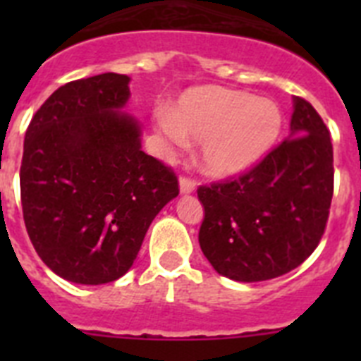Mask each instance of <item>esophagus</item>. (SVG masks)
<instances>
[{"mask_svg":"<svg viewBox=\"0 0 361 361\" xmlns=\"http://www.w3.org/2000/svg\"><path fill=\"white\" fill-rule=\"evenodd\" d=\"M178 190H180L183 195L193 193V190H195V180H191L188 177H180V180H178Z\"/></svg>","mask_w":361,"mask_h":361,"instance_id":"esophagus-1","label":"esophagus"}]
</instances>
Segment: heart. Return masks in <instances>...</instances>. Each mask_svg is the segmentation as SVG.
<instances>
[{"label": "heart", "instance_id": "1", "mask_svg": "<svg viewBox=\"0 0 361 361\" xmlns=\"http://www.w3.org/2000/svg\"><path fill=\"white\" fill-rule=\"evenodd\" d=\"M157 128L173 145L200 142L206 175L228 178L253 168L282 132V110L271 99H255L224 86H197L170 110L157 114Z\"/></svg>", "mask_w": 361, "mask_h": 361}]
</instances>
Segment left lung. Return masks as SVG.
<instances>
[{
    "label": "left lung",
    "mask_w": 361,
    "mask_h": 361,
    "mask_svg": "<svg viewBox=\"0 0 361 361\" xmlns=\"http://www.w3.org/2000/svg\"><path fill=\"white\" fill-rule=\"evenodd\" d=\"M289 137L253 170L197 190L199 244L213 269L237 282L282 276L317 250L333 199V145L318 111L293 99Z\"/></svg>",
    "instance_id": "1"
}]
</instances>
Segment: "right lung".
Returning <instances> with one entry per match:
<instances>
[{
	"label": "right lung",
	"instance_id": "right-lung-1",
	"mask_svg": "<svg viewBox=\"0 0 361 361\" xmlns=\"http://www.w3.org/2000/svg\"><path fill=\"white\" fill-rule=\"evenodd\" d=\"M128 85L114 72L66 82L25 133V226L41 260L68 282L121 279L152 220L178 195L171 168L142 152L141 124L123 111Z\"/></svg>",
	"mask_w": 361,
	"mask_h": 361
}]
</instances>
